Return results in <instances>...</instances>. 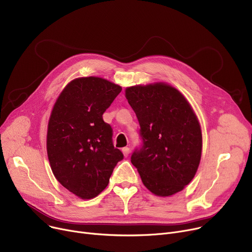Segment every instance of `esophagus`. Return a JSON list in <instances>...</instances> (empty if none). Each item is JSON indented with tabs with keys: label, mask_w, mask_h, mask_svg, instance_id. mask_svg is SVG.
I'll return each instance as SVG.
<instances>
[{
	"label": "esophagus",
	"mask_w": 252,
	"mask_h": 252,
	"mask_svg": "<svg viewBox=\"0 0 252 252\" xmlns=\"http://www.w3.org/2000/svg\"><path fill=\"white\" fill-rule=\"evenodd\" d=\"M129 152H130V150H129V148H128V147H125V148H123V153H124L125 157H127V156H128V154H129Z\"/></svg>",
	"instance_id": "obj_1"
}]
</instances>
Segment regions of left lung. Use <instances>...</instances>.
<instances>
[{"instance_id": "obj_1", "label": "left lung", "mask_w": 252, "mask_h": 252, "mask_svg": "<svg viewBox=\"0 0 252 252\" xmlns=\"http://www.w3.org/2000/svg\"><path fill=\"white\" fill-rule=\"evenodd\" d=\"M126 97L140 125L141 146L130 156L143 184L157 196L182 191L200 162L199 122L181 93L165 84L135 86Z\"/></svg>"}]
</instances>
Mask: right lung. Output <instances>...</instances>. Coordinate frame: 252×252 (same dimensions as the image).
<instances>
[{
	"label": "right lung",
	"mask_w": 252,
	"mask_h": 252,
	"mask_svg": "<svg viewBox=\"0 0 252 252\" xmlns=\"http://www.w3.org/2000/svg\"><path fill=\"white\" fill-rule=\"evenodd\" d=\"M122 87L101 77L70 82L53 107L48 125L47 152L53 174L64 188L91 199L109 183L123 152L114 148L113 130L103 121Z\"/></svg>",
	"instance_id": "obj_1"
}]
</instances>
